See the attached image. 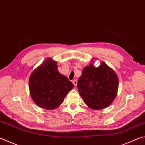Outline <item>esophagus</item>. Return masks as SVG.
I'll return each instance as SVG.
<instances>
[{
    "label": "esophagus",
    "mask_w": 145,
    "mask_h": 145,
    "mask_svg": "<svg viewBox=\"0 0 145 145\" xmlns=\"http://www.w3.org/2000/svg\"><path fill=\"white\" fill-rule=\"evenodd\" d=\"M72 82H73V84H74V86H77V80H73Z\"/></svg>",
    "instance_id": "obj_1"
}]
</instances>
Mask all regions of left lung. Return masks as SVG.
Wrapping results in <instances>:
<instances>
[{"instance_id": "8db88e82", "label": "left lung", "mask_w": 145, "mask_h": 145, "mask_svg": "<svg viewBox=\"0 0 145 145\" xmlns=\"http://www.w3.org/2000/svg\"><path fill=\"white\" fill-rule=\"evenodd\" d=\"M82 70L77 82V89L82 98L93 110L109 106L117 96L118 78L116 73L105 62L94 67V61Z\"/></svg>"}]
</instances>
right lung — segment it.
<instances>
[{
  "label": "right lung",
  "mask_w": 145,
  "mask_h": 145,
  "mask_svg": "<svg viewBox=\"0 0 145 145\" xmlns=\"http://www.w3.org/2000/svg\"><path fill=\"white\" fill-rule=\"evenodd\" d=\"M73 84L57 70V62L47 58L31 73L29 89L33 101L39 107L54 110L73 89Z\"/></svg>",
  "instance_id": "obj_1"
}]
</instances>
